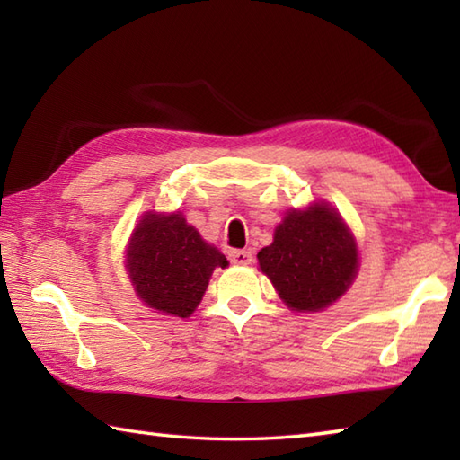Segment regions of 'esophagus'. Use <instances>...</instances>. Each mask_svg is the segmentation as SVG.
<instances>
[{
	"mask_svg": "<svg viewBox=\"0 0 460 460\" xmlns=\"http://www.w3.org/2000/svg\"><path fill=\"white\" fill-rule=\"evenodd\" d=\"M229 261L233 262V265H251L252 255H251V251L235 249V251L229 252Z\"/></svg>",
	"mask_w": 460,
	"mask_h": 460,
	"instance_id": "esophagus-1",
	"label": "esophagus"
}]
</instances>
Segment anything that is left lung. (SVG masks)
<instances>
[{
  "mask_svg": "<svg viewBox=\"0 0 460 460\" xmlns=\"http://www.w3.org/2000/svg\"><path fill=\"white\" fill-rule=\"evenodd\" d=\"M257 259L282 302L296 312L328 308L349 288L359 265L354 235L324 201L287 211Z\"/></svg>",
  "mask_w": 460,
  "mask_h": 460,
  "instance_id": "obj_1",
  "label": "left lung"
}]
</instances>
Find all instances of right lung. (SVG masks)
<instances>
[{"instance_id":"right-lung-1","label":"right lung","mask_w":460,"mask_h":460,"mask_svg":"<svg viewBox=\"0 0 460 460\" xmlns=\"http://www.w3.org/2000/svg\"><path fill=\"white\" fill-rule=\"evenodd\" d=\"M229 262L180 211H148L136 225L126 249V269L144 305L188 318L201 302L211 272Z\"/></svg>"}]
</instances>
